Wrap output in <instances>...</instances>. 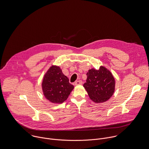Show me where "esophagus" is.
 Wrapping results in <instances>:
<instances>
[{
  "instance_id": "esophagus-1",
  "label": "esophagus",
  "mask_w": 149,
  "mask_h": 149,
  "mask_svg": "<svg viewBox=\"0 0 149 149\" xmlns=\"http://www.w3.org/2000/svg\"><path fill=\"white\" fill-rule=\"evenodd\" d=\"M83 84V81L81 80H79V81H77L74 83V85H81Z\"/></svg>"
}]
</instances>
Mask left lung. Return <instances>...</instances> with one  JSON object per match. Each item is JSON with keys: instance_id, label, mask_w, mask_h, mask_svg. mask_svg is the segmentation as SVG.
<instances>
[{"instance_id": "obj_1", "label": "left lung", "mask_w": 149, "mask_h": 149, "mask_svg": "<svg viewBox=\"0 0 149 149\" xmlns=\"http://www.w3.org/2000/svg\"><path fill=\"white\" fill-rule=\"evenodd\" d=\"M86 76V83L83 85L93 102L96 103H103L112 96L115 82L109 70L101 66L98 70L89 69Z\"/></svg>"}]
</instances>
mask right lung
Masks as SVG:
<instances>
[{
    "mask_svg": "<svg viewBox=\"0 0 149 149\" xmlns=\"http://www.w3.org/2000/svg\"><path fill=\"white\" fill-rule=\"evenodd\" d=\"M57 66H52L44 76L42 87L45 97L53 103L65 101L74 88Z\"/></svg>",
    "mask_w": 149,
    "mask_h": 149,
    "instance_id": "add662e5",
    "label": "right lung"
}]
</instances>
